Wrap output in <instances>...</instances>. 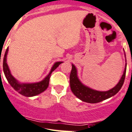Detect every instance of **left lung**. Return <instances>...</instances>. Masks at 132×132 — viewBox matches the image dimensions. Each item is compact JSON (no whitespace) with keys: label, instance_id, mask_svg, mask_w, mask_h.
<instances>
[{"label":"left lung","instance_id":"1","mask_svg":"<svg viewBox=\"0 0 132 132\" xmlns=\"http://www.w3.org/2000/svg\"><path fill=\"white\" fill-rule=\"evenodd\" d=\"M126 67L127 63L122 77L116 86L106 92H100L92 89L82 84L78 78L76 68L74 65H72V69L69 76V83L71 92L77 98L86 103H97L105 101L116 94L121 89L125 78Z\"/></svg>","mask_w":132,"mask_h":132}]
</instances>
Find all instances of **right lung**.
<instances>
[{"label":"right lung","mask_w":132,"mask_h":132,"mask_svg":"<svg viewBox=\"0 0 132 132\" xmlns=\"http://www.w3.org/2000/svg\"><path fill=\"white\" fill-rule=\"evenodd\" d=\"M8 50H9L8 48H7L5 53V56H4L3 59V66L4 73H5L6 78H7V80L10 84V85L16 92H18L19 94H20L22 96H34L39 94L40 93L43 92L49 86L50 78L52 71H54L55 69L59 67V65H61V63H63V62L55 63L49 74L44 78V80H43L40 82H35V83H20L11 74L9 67L7 64V54L8 53Z\"/></svg>","instance_id":"add662e5"}]
</instances>
